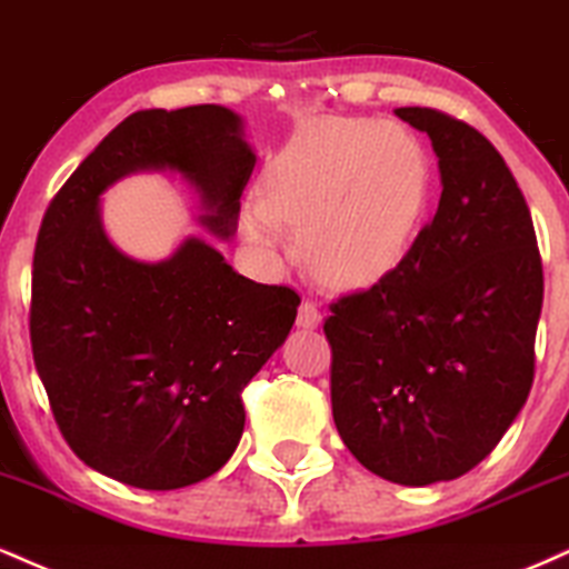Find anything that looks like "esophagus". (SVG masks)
Returning a JSON list of instances; mask_svg holds the SVG:
<instances>
[{
	"mask_svg": "<svg viewBox=\"0 0 569 569\" xmlns=\"http://www.w3.org/2000/svg\"><path fill=\"white\" fill-rule=\"evenodd\" d=\"M319 325H322V311H319L317 303H311V300H303V306H300L298 311V327H303V330H317Z\"/></svg>",
	"mask_w": 569,
	"mask_h": 569,
	"instance_id": "obj_1",
	"label": "esophagus"
}]
</instances>
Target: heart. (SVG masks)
Wrapping results in <instances>:
<instances>
[{
	"instance_id": "b5f03b06",
	"label": "heart",
	"mask_w": 569,
	"mask_h": 569,
	"mask_svg": "<svg viewBox=\"0 0 569 569\" xmlns=\"http://www.w3.org/2000/svg\"><path fill=\"white\" fill-rule=\"evenodd\" d=\"M263 193L244 199L247 242L279 247L298 226L313 273L336 284H367L402 263L431 197V159L407 127L365 117L306 124L271 159Z\"/></svg>"
}]
</instances>
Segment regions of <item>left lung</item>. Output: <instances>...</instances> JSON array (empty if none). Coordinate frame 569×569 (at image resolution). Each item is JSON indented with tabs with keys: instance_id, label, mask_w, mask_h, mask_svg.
Listing matches in <instances>:
<instances>
[{
	"instance_id": "1",
	"label": "left lung",
	"mask_w": 569,
	"mask_h": 569,
	"mask_svg": "<svg viewBox=\"0 0 569 569\" xmlns=\"http://www.w3.org/2000/svg\"><path fill=\"white\" fill-rule=\"evenodd\" d=\"M431 138L442 197L402 263L330 306L332 418L393 485L463 477L496 450L536 370L543 266L496 146L442 111H393Z\"/></svg>"
}]
</instances>
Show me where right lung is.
Returning <instances> with one entry per match:
<instances>
[{"label":"right lung","mask_w":569,"mask_h":569,"mask_svg":"<svg viewBox=\"0 0 569 569\" xmlns=\"http://www.w3.org/2000/svg\"><path fill=\"white\" fill-rule=\"evenodd\" d=\"M252 167L231 109H146L113 127L47 207L33 365L66 442L117 482L178 490L223 469L244 431V386L290 336L300 298L237 273L199 237L157 263L124 256L100 197L136 172H178L199 193V223L229 239Z\"/></svg>","instance_id":"obj_1"}]
</instances>
